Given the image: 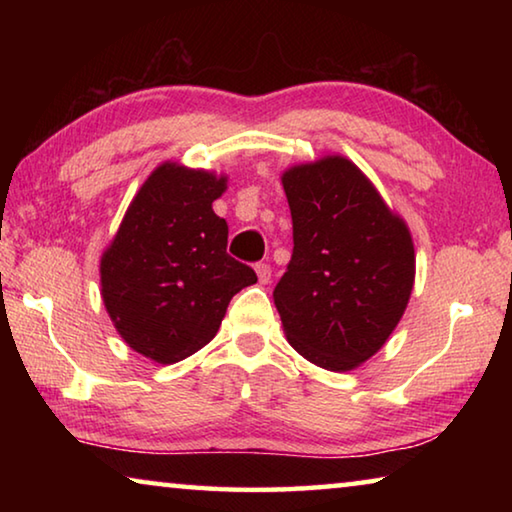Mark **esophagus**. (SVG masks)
<instances>
[{
    "label": "esophagus",
    "mask_w": 512,
    "mask_h": 512,
    "mask_svg": "<svg viewBox=\"0 0 512 512\" xmlns=\"http://www.w3.org/2000/svg\"><path fill=\"white\" fill-rule=\"evenodd\" d=\"M255 271H257L259 282H262V284L271 282V266H268V264H257Z\"/></svg>",
    "instance_id": "obj_1"
}]
</instances>
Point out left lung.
<instances>
[{
    "mask_svg": "<svg viewBox=\"0 0 512 512\" xmlns=\"http://www.w3.org/2000/svg\"><path fill=\"white\" fill-rule=\"evenodd\" d=\"M282 187L293 221L291 262L273 291L284 334L320 368H359L381 350L409 305V225L343 155L289 167Z\"/></svg>",
    "mask_w": 512,
    "mask_h": 512,
    "instance_id": "8db88e82",
    "label": "left lung"
}]
</instances>
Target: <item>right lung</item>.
<instances>
[{
    "instance_id": "obj_1",
    "label": "right lung",
    "mask_w": 512,
    "mask_h": 512,
    "mask_svg": "<svg viewBox=\"0 0 512 512\" xmlns=\"http://www.w3.org/2000/svg\"><path fill=\"white\" fill-rule=\"evenodd\" d=\"M228 189L214 171L162 162L128 205L101 255V298L128 348L162 366L205 348L230 300L257 282L228 253L212 203Z\"/></svg>"
}]
</instances>
